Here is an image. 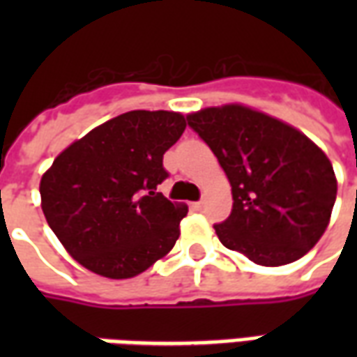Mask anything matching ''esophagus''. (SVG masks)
<instances>
[{
	"instance_id": "34e87169",
	"label": "esophagus",
	"mask_w": 357,
	"mask_h": 357,
	"mask_svg": "<svg viewBox=\"0 0 357 357\" xmlns=\"http://www.w3.org/2000/svg\"><path fill=\"white\" fill-rule=\"evenodd\" d=\"M202 206H204V202H202V201L193 202V208H195V210H202Z\"/></svg>"
}]
</instances>
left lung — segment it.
Masks as SVG:
<instances>
[{
	"label": "left lung",
	"mask_w": 357,
	"mask_h": 357,
	"mask_svg": "<svg viewBox=\"0 0 357 357\" xmlns=\"http://www.w3.org/2000/svg\"><path fill=\"white\" fill-rule=\"evenodd\" d=\"M231 183L229 218L214 225L229 250L260 266L306 255L327 229L337 199L333 164L296 128L243 105L187 116Z\"/></svg>",
	"instance_id": "left-lung-1"
}]
</instances>
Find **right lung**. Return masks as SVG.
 Instances as JSON below:
<instances>
[{
	"label": "right lung",
	"instance_id": "1",
	"mask_svg": "<svg viewBox=\"0 0 357 357\" xmlns=\"http://www.w3.org/2000/svg\"><path fill=\"white\" fill-rule=\"evenodd\" d=\"M185 116L130 110L74 141L42 176L47 224L66 252L109 279H130L168 255L185 204L156 187L168 178L162 156L181 137Z\"/></svg>",
	"mask_w": 357,
	"mask_h": 357
}]
</instances>
